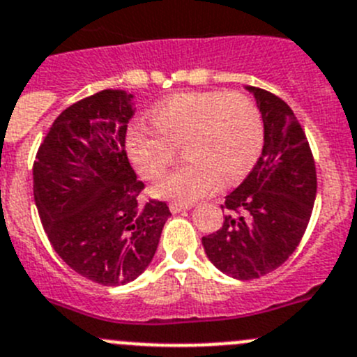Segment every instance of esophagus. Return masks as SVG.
I'll list each match as a JSON object with an SVG mask.
<instances>
[{
	"mask_svg": "<svg viewBox=\"0 0 357 357\" xmlns=\"http://www.w3.org/2000/svg\"><path fill=\"white\" fill-rule=\"evenodd\" d=\"M171 211L172 213H179V211H186V209L192 208V204H188V202H171Z\"/></svg>",
	"mask_w": 357,
	"mask_h": 357,
	"instance_id": "esophagus-1",
	"label": "esophagus"
}]
</instances>
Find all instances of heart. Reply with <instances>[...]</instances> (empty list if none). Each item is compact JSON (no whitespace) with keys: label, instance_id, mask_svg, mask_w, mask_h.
I'll list each match as a JSON object with an SVG mask.
<instances>
[{"label":"heart","instance_id":"b5f03b06","mask_svg":"<svg viewBox=\"0 0 357 357\" xmlns=\"http://www.w3.org/2000/svg\"><path fill=\"white\" fill-rule=\"evenodd\" d=\"M154 132L142 125L130 128L126 148L144 179H158L178 156H186L174 172L153 188V194L192 202L222 185L245 178L259 160L264 125L255 102L243 93H179L153 109Z\"/></svg>","mask_w":357,"mask_h":357}]
</instances>
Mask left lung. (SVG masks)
Here are the masks:
<instances>
[{"label": "left lung", "mask_w": 357, "mask_h": 357, "mask_svg": "<svg viewBox=\"0 0 357 357\" xmlns=\"http://www.w3.org/2000/svg\"><path fill=\"white\" fill-rule=\"evenodd\" d=\"M264 121V146L245 181L225 197L224 225L202 238L209 261L238 280L275 271L308 227L317 172L305 130L292 109L266 89L248 86Z\"/></svg>", "instance_id": "left-lung-1"}]
</instances>
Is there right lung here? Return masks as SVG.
Returning a JSON list of instances; mask_svg holds the SVG:
<instances>
[{
    "mask_svg": "<svg viewBox=\"0 0 357 357\" xmlns=\"http://www.w3.org/2000/svg\"><path fill=\"white\" fill-rule=\"evenodd\" d=\"M132 95L103 89L52 123L33 163V195L43 229L66 266L100 285H123L153 261L169 206L139 202L125 149Z\"/></svg>",
    "mask_w": 357,
    "mask_h": 357,
    "instance_id": "1",
    "label": "right lung"
}]
</instances>
